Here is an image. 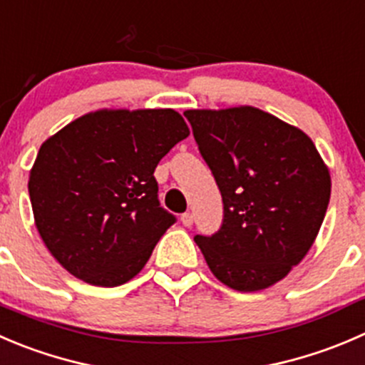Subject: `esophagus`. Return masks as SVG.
<instances>
[{
	"mask_svg": "<svg viewBox=\"0 0 365 365\" xmlns=\"http://www.w3.org/2000/svg\"><path fill=\"white\" fill-rule=\"evenodd\" d=\"M192 222H194V214H190V212L182 214V225L183 226H187V228H189V226H192Z\"/></svg>",
	"mask_w": 365,
	"mask_h": 365,
	"instance_id": "esophagus-1",
	"label": "esophagus"
}]
</instances>
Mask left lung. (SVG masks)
Segmentation results:
<instances>
[{
    "label": "left lung",
    "mask_w": 365,
    "mask_h": 365,
    "mask_svg": "<svg viewBox=\"0 0 365 365\" xmlns=\"http://www.w3.org/2000/svg\"><path fill=\"white\" fill-rule=\"evenodd\" d=\"M185 118L225 203L221 230L194 240L221 284L239 292L271 287L319 233L328 165L305 132L260 108H192Z\"/></svg>",
    "instance_id": "1"
}]
</instances>
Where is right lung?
<instances>
[{
  "label": "right lung",
  "mask_w": 365,
  "mask_h": 365,
  "mask_svg": "<svg viewBox=\"0 0 365 365\" xmlns=\"http://www.w3.org/2000/svg\"><path fill=\"white\" fill-rule=\"evenodd\" d=\"M189 133L173 108H101L42 143L28 192L38 235L67 272L96 287L139 274L175 222L155 168Z\"/></svg>",
  "instance_id": "obj_1"
}]
</instances>
